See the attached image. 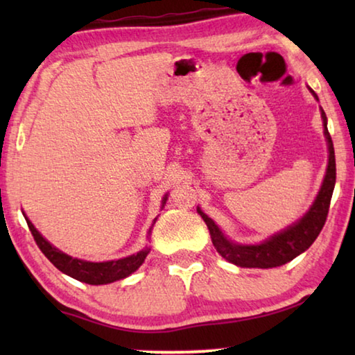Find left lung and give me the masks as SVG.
<instances>
[{
    "label": "left lung",
    "mask_w": 355,
    "mask_h": 355,
    "mask_svg": "<svg viewBox=\"0 0 355 355\" xmlns=\"http://www.w3.org/2000/svg\"><path fill=\"white\" fill-rule=\"evenodd\" d=\"M311 91V89H310ZM318 100L316 94L311 91ZM322 123H324V135H326L327 146H329V166L326 177L321 186V191L318 192V197L313 205H311L310 211L300 219L297 224L291 225L286 230L280 232L279 235H274L269 238L268 241L255 245H243V244H233L222 235L219 227L208 218V216L197 209L202 219L211 235V241L214 244L216 250L233 264L241 268H275L282 266L293 258L302 254L307 250L315 239L320 235L324 224H326L330 199H332V192L335 188V178H336V167H335V152H334V142L332 137L329 135L327 130V117L326 112L321 110Z\"/></svg>",
    "instance_id": "1"
}]
</instances>
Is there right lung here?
<instances>
[{"instance_id":"obj_1","label":"right lung","mask_w":355,"mask_h":355,"mask_svg":"<svg viewBox=\"0 0 355 355\" xmlns=\"http://www.w3.org/2000/svg\"><path fill=\"white\" fill-rule=\"evenodd\" d=\"M166 200H167V196L163 199V207ZM25 219L28 222L29 230L33 233L35 244H37L39 249L42 250V254L55 264L61 272L89 285H105V284H111V282L128 277L130 274H133L136 269L141 266L148 254V249H144L135 255L120 258V260H112V261L91 263V261L78 260V258L65 255L61 250L53 248V245L48 243L37 230H35V227L31 224V220H29L26 216Z\"/></svg>"}]
</instances>
